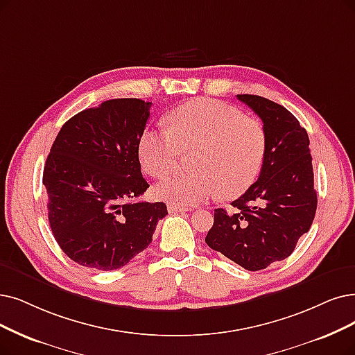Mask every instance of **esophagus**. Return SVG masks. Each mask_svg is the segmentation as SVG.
<instances>
[{
  "label": "esophagus",
  "mask_w": 355,
  "mask_h": 355,
  "mask_svg": "<svg viewBox=\"0 0 355 355\" xmlns=\"http://www.w3.org/2000/svg\"><path fill=\"white\" fill-rule=\"evenodd\" d=\"M167 211L170 212V214H172V212H187V211H189L188 208H185V207H176V205H168L167 207Z\"/></svg>",
  "instance_id": "obj_1"
}]
</instances>
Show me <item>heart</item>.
<instances>
[{
	"mask_svg": "<svg viewBox=\"0 0 355 355\" xmlns=\"http://www.w3.org/2000/svg\"><path fill=\"white\" fill-rule=\"evenodd\" d=\"M168 123L170 131L148 128L139 137L141 166L150 176L160 178L176 166L182 151L193 150V172L163 178L154 189L159 200L176 207L198 205L216 193L220 200H234L257 180L266 150L259 119L200 97L176 107Z\"/></svg>",
	"mask_w": 355,
	"mask_h": 355,
	"instance_id": "b5f03b06",
	"label": "heart"
}]
</instances>
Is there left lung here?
Here are the masks:
<instances>
[{"mask_svg":"<svg viewBox=\"0 0 355 355\" xmlns=\"http://www.w3.org/2000/svg\"><path fill=\"white\" fill-rule=\"evenodd\" d=\"M262 119L266 150L258 180L236 201L234 212L214 209L207 245L248 271L288 258L313 223L318 195L309 135L297 118L265 97L237 94Z\"/></svg>","mask_w":355,"mask_h":355,"instance_id":"8db88e82","label":"left lung"}]
</instances>
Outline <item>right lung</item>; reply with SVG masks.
Instances as JSON below:
<instances>
[{
  "mask_svg": "<svg viewBox=\"0 0 355 355\" xmlns=\"http://www.w3.org/2000/svg\"><path fill=\"white\" fill-rule=\"evenodd\" d=\"M151 102L112 98L67 121L44 168L48 218L56 243L81 266L113 271L147 249L163 202H138L139 137Z\"/></svg>",
  "mask_w": 355,
  "mask_h": 355,
  "instance_id": "add662e5",
  "label": "right lung"
}]
</instances>
